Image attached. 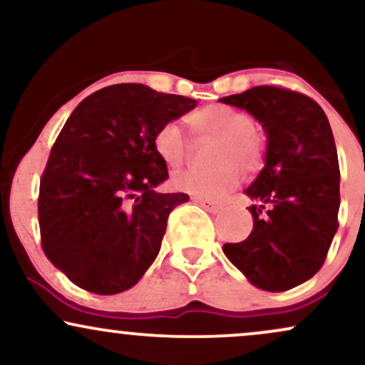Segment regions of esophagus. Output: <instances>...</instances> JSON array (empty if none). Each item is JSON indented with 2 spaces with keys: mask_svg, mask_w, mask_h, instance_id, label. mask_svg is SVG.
Listing matches in <instances>:
<instances>
[{
  "mask_svg": "<svg viewBox=\"0 0 365 365\" xmlns=\"http://www.w3.org/2000/svg\"><path fill=\"white\" fill-rule=\"evenodd\" d=\"M195 202H199L200 206L204 209H207L209 212H217L221 207H223V204L217 202V200H209V199H202V197H197Z\"/></svg>",
  "mask_w": 365,
  "mask_h": 365,
  "instance_id": "1",
  "label": "esophagus"
}]
</instances>
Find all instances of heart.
I'll use <instances>...</instances> for the list:
<instances>
[{"instance_id": "1", "label": "heart", "mask_w": 365, "mask_h": 365, "mask_svg": "<svg viewBox=\"0 0 365 365\" xmlns=\"http://www.w3.org/2000/svg\"><path fill=\"white\" fill-rule=\"evenodd\" d=\"M188 125L200 140H217L215 170H180L171 177L177 190L199 197H221L240 185L244 171L257 173L266 163L267 137L254 116L228 104H211L188 115ZM154 150L165 165L177 168L188 156V142L177 121L154 133Z\"/></svg>"}]
</instances>
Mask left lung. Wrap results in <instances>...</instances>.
<instances>
[{
	"mask_svg": "<svg viewBox=\"0 0 365 365\" xmlns=\"http://www.w3.org/2000/svg\"><path fill=\"white\" fill-rule=\"evenodd\" d=\"M220 101L249 111L267 133L266 166L245 190L254 228L223 252L257 288L290 290L321 269L338 230L340 165L328 116L309 96L276 86Z\"/></svg>",
	"mask_w": 365,
	"mask_h": 365,
	"instance_id": "8db88e82",
	"label": "left lung"
}]
</instances>
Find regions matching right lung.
Masks as SVG:
<instances>
[{
	"label": "right lung",
	"mask_w": 365,
	"mask_h": 365,
	"mask_svg": "<svg viewBox=\"0 0 365 365\" xmlns=\"http://www.w3.org/2000/svg\"><path fill=\"white\" fill-rule=\"evenodd\" d=\"M195 104L115 83L87 96L63 125L41 177L37 215L46 257L77 287L125 292L156 259L170 212L188 195L156 192L168 168L154 133Z\"/></svg>",
	"instance_id": "1"
}]
</instances>
